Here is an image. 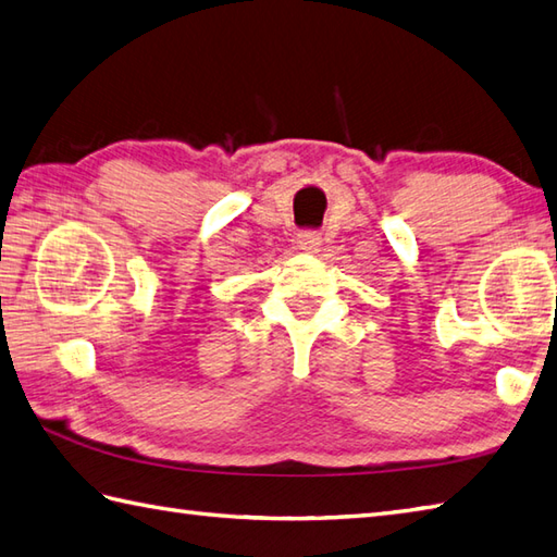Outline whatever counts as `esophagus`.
Segmentation results:
<instances>
[{"label": "esophagus", "mask_w": 557, "mask_h": 557, "mask_svg": "<svg viewBox=\"0 0 557 557\" xmlns=\"http://www.w3.org/2000/svg\"><path fill=\"white\" fill-rule=\"evenodd\" d=\"M297 246L304 253H315L321 248V234L318 232H299L297 234Z\"/></svg>", "instance_id": "esophagus-1"}]
</instances>
